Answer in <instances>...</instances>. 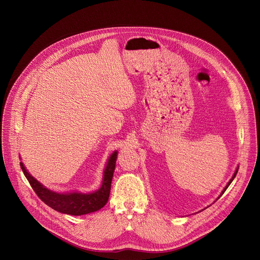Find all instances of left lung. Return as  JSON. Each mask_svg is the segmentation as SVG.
<instances>
[{"label":"left lung","instance_id":"obj_1","mask_svg":"<svg viewBox=\"0 0 260 260\" xmlns=\"http://www.w3.org/2000/svg\"><path fill=\"white\" fill-rule=\"evenodd\" d=\"M238 170H239V167H238V168H237V170H236V172H235V174H234V176H233V177H232V179H231V180H230V182H229V183H228V185H226V186H225V187H224V189H223V190H222V192H221V194H220V196H219V197H218V199H219V198H220V197H221V196H222V194H223V193H224V191H225V190H226V189H228V187H229V186H230V185H231V183H232V182H233V180H234V179H235V177H236V175H237V173H238ZM218 199H217V200H218Z\"/></svg>","mask_w":260,"mask_h":260}]
</instances>
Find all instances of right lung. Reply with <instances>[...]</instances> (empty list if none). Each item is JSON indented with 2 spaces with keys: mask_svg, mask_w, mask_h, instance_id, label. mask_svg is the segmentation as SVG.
<instances>
[{
  "mask_svg": "<svg viewBox=\"0 0 260 260\" xmlns=\"http://www.w3.org/2000/svg\"><path fill=\"white\" fill-rule=\"evenodd\" d=\"M117 154L118 152L115 150L110 155L106 168L104 170L103 182L101 187L98 190L89 193H82L77 191L59 193L52 191L43 186L38 180H36L26 171L22 162H20V167L28 183L30 184L31 188L34 189L36 194L41 199L42 202H44L47 206H49L50 208L57 212L74 216H80L95 212L102 209L107 204L110 196L111 182H112L115 170Z\"/></svg>",
  "mask_w": 260,
  "mask_h": 260,
  "instance_id": "obj_1",
  "label": "right lung"
}]
</instances>
